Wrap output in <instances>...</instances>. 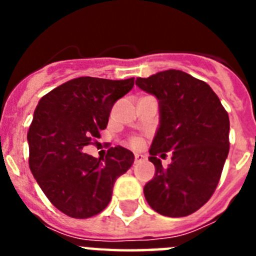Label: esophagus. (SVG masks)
Masks as SVG:
<instances>
[{
	"instance_id": "1",
	"label": "esophagus",
	"mask_w": 256,
	"mask_h": 256,
	"mask_svg": "<svg viewBox=\"0 0 256 256\" xmlns=\"http://www.w3.org/2000/svg\"><path fill=\"white\" fill-rule=\"evenodd\" d=\"M146 159V156L144 155H142V154H136L134 155V160H136V162H144V160Z\"/></svg>"
}]
</instances>
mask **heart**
I'll return each mask as SVG.
<instances>
[{"instance_id":"heart-1","label":"heart","mask_w":256,"mask_h":256,"mask_svg":"<svg viewBox=\"0 0 256 256\" xmlns=\"http://www.w3.org/2000/svg\"><path fill=\"white\" fill-rule=\"evenodd\" d=\"M141 144H142V141H141V138H138V137H136V138L132 140L133 146H140Z\"/></svg>"}]
</instances>
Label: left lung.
Wrapping results in <instances>:
<instances>
[{
  "label": "left lung",
  "instance_id": "obj_1",
  "mask_svg": "<svg viewBox=\"0 0 256 256\" xmlns=\"http://www.w3.org/2000/svg\"><path fill=\"white\" fill-rule=\"evenodd\" d=\"M159 101L160 124L150 148L155 177L144 187L155 212L180 218L200 209L216 191L230 151V118L208 83L169 69L137 78ZM172 151L162 168L157 155Z\"/></svg>",
  "mask_w": 256,
  "mask_h": 256
}]
</instances>
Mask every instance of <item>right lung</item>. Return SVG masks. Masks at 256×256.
Masks as SVG:
<instances>
[{"mask_svg": "<svg viewBox=\"0 0 256 256\" xmlns=\"http://www.w3.org/2000/svg\"><path fill=\"white\" fill-rule=\"evenodd\" d=\"M134 86L124 80L80 76L58 86L38 102L28 130L29 168L54 206L72 218L102 212L118 177L134 162L132 151L108 148L105 159L83 152L100 138L112 106Z\"/></svg>", "mask_w": 256, "mask_h": 256, "instance_id": "obj_1", "label": "right lung"}]
</instances>
